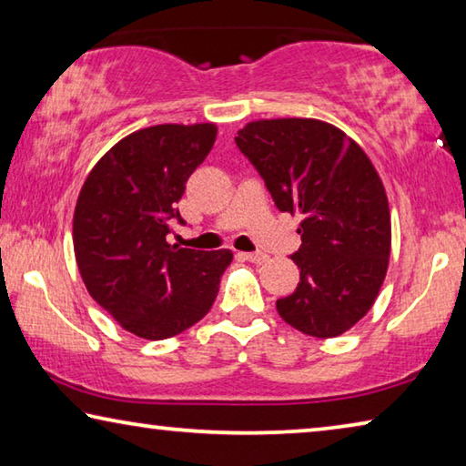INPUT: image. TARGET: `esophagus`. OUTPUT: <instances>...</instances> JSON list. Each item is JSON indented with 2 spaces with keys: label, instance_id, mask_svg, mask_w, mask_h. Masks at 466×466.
Wrapping results in <instances>:
<instances>
[{
  "label": "esophagus",
  "instance_id": "1",
  "mask_svg": "<svg viewBox=\"0 0 466 466\" xmlns=\"http://www.w3.org/2000/svg\"><path fill=\"white\" fill-rule=\"evenodd\" d=\"M238 255L244 258V261H250V263H257V265H261V263L267 261L265 252H238Z\"/></svg>",
  "mask_w": 466,
  "mask_h": 466
}]
</instances>
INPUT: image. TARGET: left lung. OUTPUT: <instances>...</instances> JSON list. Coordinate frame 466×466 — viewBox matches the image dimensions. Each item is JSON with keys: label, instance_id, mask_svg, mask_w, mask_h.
<instances>
[{"label": "left lung", "instance_id": "left-lung-1", "mask_svg": "<svg viewBox=\"0 0 466 466\" xmlns=\"http://www.w3.org/2000/svg\"><path fill=\"white\" fill-rule=\"evenodd\" d=\"M236 146L275 205L302 218L291 255L299 283L278 299L279 317L310 337L345 333L372 309L389 269L390 209L374 164L335 125L299 116L247 123Z\"/></svg>", "mask_w": 466, "mask_h": 466}]
</instances>
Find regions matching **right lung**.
Instances as JSON below:
<instances>
[{
    "instance_id": "1",
    "label": "right lung",
    "mask_w": 466,
    "mask_h": 466,
    "mask_svg": "<svg viewBox=\"0 0 466 466\" xmlns=\"http://www.w3.org/2000/svg\"><path fill=\"white\" fill-rule=\"evenodd\" d=\"M214 123H164L129 133L94 164L74 211L76 263L88 294L149 341L175 337L209 312L232 250L168 244L175 203L214 147Z\"/></svg>"
}]
</instances>
